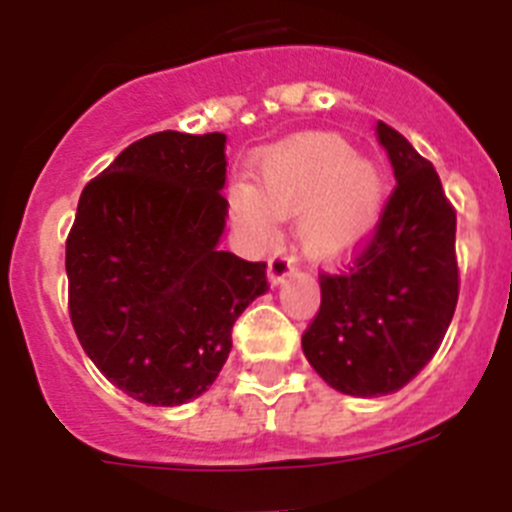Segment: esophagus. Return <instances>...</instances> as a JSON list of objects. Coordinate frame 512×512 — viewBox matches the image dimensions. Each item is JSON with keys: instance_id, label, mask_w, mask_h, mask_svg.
Masks as SVG:
<instances>
[{"instance_id": "1", "label": "esophagus", "mask_w": 512, "mask_h": 512, "mask_svg": "<svg viewBox=\"0 0 512 512\" xmlns=\"http://www.w3.org/2000/svg\"><path fill=\"white\" fill-rule=\"evenodd\" d=\"M292 271H295V261L289 259L284 251H277L269 259V266H266V277H269L271 287H279Z\"/></svg>"}]
</instances>
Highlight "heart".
Here are the masks:
<instances>
[{"label": "heart", "mask_w": 512, "mask_h": 512, "mask_svg": "<svg viewBox=\"0 0 512 512\" xmlns=\"http://www.w3.org/2000/svg\"><path fill=\"white\" fill-rule=\"evenodd\" d=\"M387 179L377 161L338 135L289 138L261 153L251 184L230 189V217L251 241L266 243L277 217L297 215V243L315 261H341L377 230Z\"/></svg>", "instance_id": "obj_1"}]
</instances>
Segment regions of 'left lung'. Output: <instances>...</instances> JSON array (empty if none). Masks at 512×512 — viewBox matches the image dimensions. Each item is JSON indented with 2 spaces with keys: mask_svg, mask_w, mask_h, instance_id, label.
<instances>
[{
  "mask_svg": "<svg viewBox=\"0 0 512 512\" xmlns=\"http://www.w3.org/2000/svg\"><path fill=\"white\" fill-rule=\"evenodd\" d=\"M374 130L397 187L354 266L320 279V312L302 336L312 369L351 397L402 390L433 359L459 300L456 212L441 179L397 130Z\"/></svg>",
  "mask_w": 512,
  "mask_h": 512,
  "instance_id": "8db88e82",
  "label": "left lung"
}]
</instances>
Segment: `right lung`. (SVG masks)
Returning a JSON list of instances; mask_svg holds the SVG:
<instances>
[{
    "mask_svg": "<svg viewBox=\"0 0 512 512\" xmlns=\"http://www.w3.org/2000/svg\"><path fill=\"white\" fill-rule=\"evenodd\" d=\"M223 133L135 140L84 187L66 241L69 310L99 372L133 400L176 408L210 390L233 323L269 292L266 264L220 251Z\"/></svg>",
    "mask_w": 512,
    "mask_h": 512,
    "instance_id": "1",
    "label": "right lung"
}]
</instances>
